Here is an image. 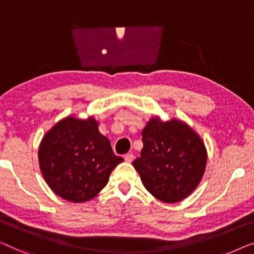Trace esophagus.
I'll list each match as a JSON object with an SVG mask.
<instances>
[{
	"instance_id": "34e87169",
	"label": "esophagus",
	"mask_w": 254,
	"mask_h": 254,
	"mask_svg": "<svg viewBox=\"0 0 254 254\" xmlns=\"http://www.w3.org/2000/svg\"><path fill=\"white\" fill-rule=\"evenodd\" d=\"M124 160H126L127 162L130 163V162H132L134 160V155L132 154V153H127V154L124 155Z\"/></svg>"
}]
</instances>
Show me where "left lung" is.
<instances>
[{"label":"left lung","mask_w":254,"mask_h":254,"mask_svg":"<svg viewBox=\"0 0 254 254\" xmlns=\"http://www.w3.org/2000/svg\"><path fill=\"white\" fill-rule=\"evenodd\" d=\"M140 158L132 164L149 193L163 202L190 195L205 174L207 151L193 128L178 120L153 117L142 130Z\"/></svg>","instance_id":"1"}]
</instances>
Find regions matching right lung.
Wrapping results in <instances>:
<instances>
[{
  "label": "right lung",
  "instance_id": "right-lung-1",
  "mask_svg": "<svg viewBox=\"0 0 254 254\" xmlns=\"http://www.w3.org/2000/svg\"><path fill=\"white\" fill-rule=\"evenodd\" d=\"M99 123L88 117L67 116L44 135L39 147V166L46 183L59 197L85 202L95 197L109 181L113 169L123 161L114 154Z\"/></svg>",
  "mask_w": 254,
  "mask_h": 254
}]
</instances>
